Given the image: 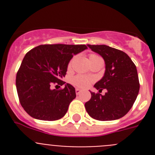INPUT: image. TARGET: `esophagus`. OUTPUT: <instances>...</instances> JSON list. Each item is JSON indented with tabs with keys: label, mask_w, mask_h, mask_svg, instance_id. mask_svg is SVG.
Instances as JSON below:
<instances>
[{
	"label": "esophagus",
	"mask_w": 155,
	"mask_h": 155,
	"mask_svg": "<svg viewBox=\"0 0 155 155\" xmlns=\"http://www.w3.org/2000/svg\"><path fill=\"white\" fill-rule=\"evenodd\" d=\"M81 89H79V88H76L75 89V92H76V94H79L81 93Z\"/></svg>",
	"instance_id": "esophagus-1"
}]
</instances>
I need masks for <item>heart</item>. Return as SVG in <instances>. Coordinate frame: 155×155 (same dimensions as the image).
<instances>
[{"instance_id":"b5f03b06","label":"heart","mask_w":155,"mask_h":155,"mask_svg":"<svg viewBox=\"0 0 155 155\" xmlns=\"http://www.w3.org/2000/svg\"><path fill=\"white\" fill-rule=\"evenodd\" d=\"M75 58H72L70 61L69 64L68 65V69H71L73 66L74 61ZM88 60H89L90 64L91 63H94L95 61H102V58L99 57V56L96 55V54H90L88 56ZM93 82V79L91 78H88V77L83 76V75H76L74 78H72L71 79V83L74 84V86L78 87H81V88H85V87H87L90 84Z\"/></svg>"}]
</instances>
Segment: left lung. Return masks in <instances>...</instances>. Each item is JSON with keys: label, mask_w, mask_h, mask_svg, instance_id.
Segmentation results:
<instances>
[{"label": "left lung", "mask_w": 155, "mask_h": 155, "mask_svg": "<svg viewBox=\"0 0 155 155\" xmlns=\"http://www.w3.org/2000/svg\"><path fill=\"white\" fill-rule=\"evenodd\" d=\"M103 57L104 77L94 84L98 93L91 92V99L85 103L87 113L100 121L121 118L132 108L139 93L140 83L136 65L127 53L105 45H87ZM103 89L107 91L100 94Z\"/></svg>", "instance_id": "8db88e82"}]
</instances>
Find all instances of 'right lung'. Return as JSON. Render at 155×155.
Wrapping results in <instances>:
<instances>
[{
  "mask_svg": "<svg viewBox=\"0 0 155 155\" xmlns=\"http://www.w3.org/2000/svg\"><path fill=\"white\" fill-rule=\"evenodd\" d=\"M87 49L85 45L45 44L25 54L16 75V88L24 110L33 118L54 121L61 119L76 98L75 88L62 79L74 55ZM61 87V86H60Z\"/></svg>",
  "mask_w": 155,
  "mask_h": 155,
  "instance_id": "add662e5",
  "label": "right lung"
}]
</instances>
